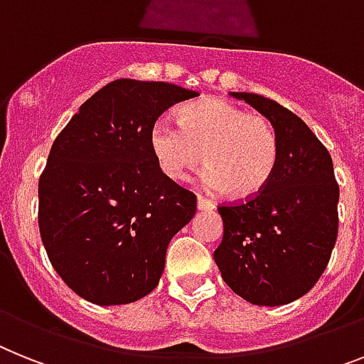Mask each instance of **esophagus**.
<instances>
[{
	"label": "esophagus",
	"instance_id": "obj_1",
	"mask_svg": "<svg viewBox=\"0 0 364 364\" xmlns=\"http://www.w3.org/2000/svg\"><path fill=\"white\" fill-rule=\"evenodd\" d=\"M197 208L199 210H214L215 204L212 200L204 199V197H197Z\"/></svg>",
	"mask_w": 364,
	"mask_h": 364
}]
</instances>
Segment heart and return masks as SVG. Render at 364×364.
Listing matches in <instances>:
<instances>
[{"label": "heart", "mask_w": 364, "mask_h": 364, "mask_svg": "<svg viewBox=\"0 0 364 364\" xmlns=\"http://www.w3.org/2000/svg\"><path fill=\"white\" fill-rule=\"evenodd\" d=\"M165 176L184 182L204 164L203 186L253 199L272 180L279 158L277 132L268 117L249 113L223 98H203L180 109L178 124L158 119L149 134Z\"/></svg>", "instance_id": "heart-1"}]
</instances>
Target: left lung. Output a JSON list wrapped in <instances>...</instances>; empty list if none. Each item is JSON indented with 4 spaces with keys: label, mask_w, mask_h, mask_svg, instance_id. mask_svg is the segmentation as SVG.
I'll list each match as a JSON object with an SVG mask.
<instances>
[{
    "label": "left lung",
    "mask_w": 364,
    "mask_h": 364,
    "mask_svg": "<svg viewBox=\"0 0 364 364\" xmlns=\"http://www.w3.org/2000/svg\"><path fill=\"white\" fill-rule=\"evenodd\" d=\"M272 121L277 167L253 199L221 204L223 240L214 251L221 277L253 305L277 307L311 290L338 234V184L333 160L305 122L275 100L230 92Z\"/></svg>",
    "instance_id": "8db88e82"
}]
</instances>
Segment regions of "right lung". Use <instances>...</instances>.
<instances>
[{
  "mask_svg": "<svg viewBox=\"0 0 364 364\" xmlns=\"http://www.w3.org/2000/svg\"><path fill=\"white\" fill-rule=\"evenodd\" d=\"M199 96L165 81L115 80L83 102L38 180V229L59 277L96 305L158 287L171 238L197 197L165 176L149 143L164 111Z\"/></svg>",
  "mask_w": 364,
  "mask_h": 364,
  "instance_id": "1",
  "label": "right lung"
}]
</instances>
